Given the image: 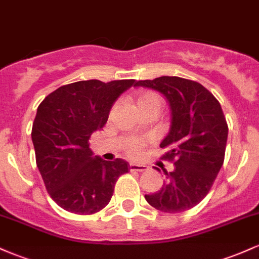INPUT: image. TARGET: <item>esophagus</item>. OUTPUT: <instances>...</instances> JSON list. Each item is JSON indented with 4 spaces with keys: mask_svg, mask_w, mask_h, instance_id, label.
Masks as SVG:
<instances>
[{
    "mask_svg": "<svg viewBox=\"0 0 259 259\" xmlns=\"http://www.w3.org/2000/svg\"><path fill=\"white\" fill-rule=\"evenodd\" d=\"M130 170H135V171H145L147 170V167L144 164H136V163H130Z\"/></svg>",
    "mask_w": 259,
    "mask_h": 259,
    "instance_id": "1",
    "label": "esophagus"
}]
</instances>
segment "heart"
I'll return each instance as SVG.
<instances>
[{"label": "heart", "mask_w": 259, "mask_h": 259, "mask_svg": "<svg viewBox=\"0 0 259 259\" xmlns=\"http://www.w3.org/2000/svg\"><path fill=\"white\" fill-rule=\"evenodd\" d=\"M136 103H138V107L146 106V105H160L159 97L157 96L156 94H152V92H145V94H141L136 100ZM129 152L133 156H138V154L141 152V142L134 141L129 147Z\"/></svg>", "instance_id": "heart-1"}]
</instances>
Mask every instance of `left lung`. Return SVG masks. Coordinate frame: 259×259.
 Wrapping results in <instances>:
<instances>
[{
    "mask_svg": "<svg viewBox=\"0 0 259 259\" xmlns=\"http://www.w3.org/2000/svg\"><path fill=\"white\" fill-rule=\"evenodd\" d=\"M134 86L159 92L170 107V126L159 146L169 148L164 158L174 160V170H164L159 191L145 198L162 212L190 209L206 197L224 162L228 124L221 103L201 84L179 76L139 80Z\"/></svg>",
    "mask_w": 259,
    "mask_h": 259,
    "instance_id": "left-lung-1",
    "label": "left lung"
}]
</instances>
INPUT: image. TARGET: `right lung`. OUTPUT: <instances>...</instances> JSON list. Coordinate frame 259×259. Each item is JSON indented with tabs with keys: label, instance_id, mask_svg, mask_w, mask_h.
<instances>
[{
	"label": "right lung",
	"instance_id": "add662e5",
	"mask_svg": "<svg viewBox=\"0 0 259 259\" xmlns=\"http://www.w3.org/2000/svg\"><path fill=\"white\" fill-rule=\"evenodd\" d=\"M135 80H82L58 88L37 107L31 130L36 164L50 196L75 214H92L111 201L129 164L94 156L89 139L108 120L118 97Z\"/></svg>",
	"mask_w": 259,
	"mask_h": 259
}]
</instances>
